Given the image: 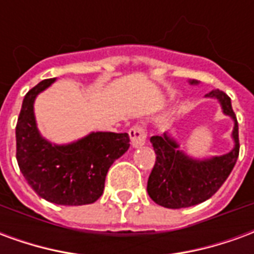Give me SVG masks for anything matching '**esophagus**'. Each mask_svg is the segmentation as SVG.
Segmentation results:
<instances>
[{"instance_id":"34e87169","label":"esophagus","mask_w":254,"mask_h":254,"mask_svg":"<svg viewBox=\"0 0 254 254\" xmlns=\"http://www.w3.org/2000/svg\"><path fill=\"white\" fill-rule=\"evenodd\" d=\"M129 136H130V143H132L133 148H138V147H143L145 144V138H147V133L143 127H133L129 130Z\"/></svg>"}]
</instances>
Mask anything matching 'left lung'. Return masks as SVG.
<instances>
[{
    "instance_id": "obj_1",
    "label": "left lung",
    "mask_w": 254,
    "mask_h": 254,
    "mask_svg": "<svg viewBox=\"0 0 254 254\" xmlns=\"http://www.w3.org/2000/svg\"><path fill=\"white\" fill-rule=\"evenodd\" d=\"M189 83L197 85L198 81L189 80ZM205 98L218 100L224 116L234 121L231 133L234 147L227 154L194 159L180 148V144L169 130L160 136H152L151 143L156 154V162L149 174L147 191L162 207L178 209L205 201L223 185L237 163L240 154L238 122L231 107V99L219 89L211 91Z\"/></svg>"
}]
</instances>
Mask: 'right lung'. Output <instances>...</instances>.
<instances>
[{
	"instance_id": "right-lung-1",
	"label": "right lung",
	"mask_w": 254,
	"mask_h": 254,
	"mask_svg": "<svg viewBox=\"0 0 254 254\" xmlns=\"http://www.w3.org/2000/svg\"><path fill=\"white\" fill-rule=\"evenodd\" d=\"M56 78H47L24 96L16 125V159L31 188L58 205H85L103 193L114 160L129 149V134L91 132L69 144L49 141L36 125L34 103Z\"/></svg>"
}]
</instances>
